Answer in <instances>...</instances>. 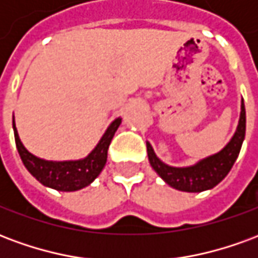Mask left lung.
Returning a JSON list of instances; mask_svg holds the SVG:
<instances>
[{"label": "left lung", "instance_id": "8db88e82", "mask_svg": "<svg viewBox=\"0 0 258 258\" xmlns=\"http://www.w3.org/2000/svg\"><path fill=\"white\" fill-rule=\"evenodd\" d=\"M244 133H246V110L242 99L238 128L235 131L232 140L228 142V145L216 155L206 157L189 167H171L163 163L155 155L153 148L149 142H146V151L153 170L170 186L184 192H202L214 188L227 177V174L229 173L233 163L239 156L244 140Z\"/></svg>", "mask_w": 258, "mask_h": 258}]
</instances>
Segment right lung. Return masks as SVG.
<instances>
[{
    "mask_svg": "<svg viewBox=\"0 0 258 258\" xmlns=\"http://www.w3.org/2000/svg\"><path fill=\"white\" fill-rule=\"evenodd\" d=\"M121 118L118 117L107 127L106 133L91 152L88 156L81 160H70V162H49L31 155L20 142L18 130L15 127L14 118V134L16 148L19 152L20 159L29 170V173L48 188L63 192L79 190L90 185L99 175L102 168L105 167L107 159V149L112 142L114 133L117 131Z\"/></svg>",
    "mask_w": 258,
    "mask_h": 258,
    "instance_id": "obj_1",
    "label": "right lung"
}]
</instances>
